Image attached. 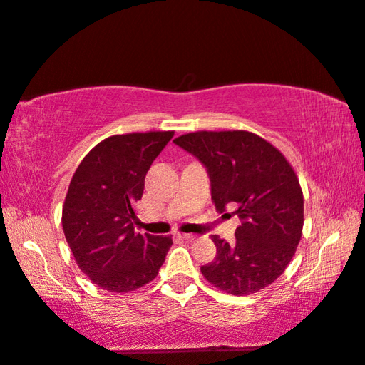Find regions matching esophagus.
<instances>
[{
  "label": "esophagus",
  "mask_w": 365,
  "mask_h": 365,
  "mask_svg": "<svg viewBox=\"0 0 365 365\" xmlns=\"http://www.w3.org/2000/svg\"><path fill=\"white\" fill-rule=\"evenodd\" d=\"M180 237L187 242H195L198 239V236H195V234H180Z\"/></svg>",
  "instance_id": "obj_1"
}]
</instances>
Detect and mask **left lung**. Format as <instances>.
Masks as SVG:
<instances>
[{
	"mask_svg": "<svg viewBox=\"0 0 365 365\" xmlns=\"http://www.w3.org/2000/svg\"><path fill=\"white\" fill-rule=\"evenodd\" d=\"M198 158L218 212L236 206V244L212 236L217 256L201 267L214 287L250 295L284 273L302 239L303 190L284 155L255 133L197 131L173 140Z\"/></svg>",
	"mask_w": 365,
	"mask_h": 365,
	"instance_id": "obj_1",
	"label": "left lung"
}]
</instances>
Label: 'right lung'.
I'll list each match as a JSON object with an SVG mask.
<instances>
[{"label": "right lung", "mask_w": 365, "mask_h": 365, "mask_svg": "<svg viewBox=\"0 0 365 365\" xmlns=\"http://www.w3.org/2000/svg\"><path fill=\"white\" fill-rule=\"evenodd\" d=\"M175 131L110 135L87 153L73 175L62 228L73 257L93 284L123 294L155 279L172 236L135 232L145 175Z\"/></svg>", "instance_id": "obj_1"}]
</instances>
